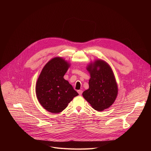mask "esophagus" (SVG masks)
Returning a JSON list of instances; mask_svg holds the SVG:
<instances>
[{
    "label": "esophagus",
    "mask_w": 151,
    "mask_h": 151,
    "mask_svg": "<svg viewBox=\"0 0 151 151\" xmlns=\"http://www.w3.org/2000/svg\"><path fill=\"white\" fill-rule=\"evenodd\" d=\"M78 93H79V95H81V94H82V93H83V91L80 90H78Z\"/></svg>",
    "instance_id": "34e87169"
}]
</instances>
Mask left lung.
I'll return each mask as SVG.
<instances>
[{
  "mask_svg": "<svg viewBox=\"0 0 151 151\" xmlns=\"http://www.w3.org/2000/svg\"><path fill=\"white\" fill-rule=\"evenodd\" d=\"M90 73L89 88L82 96L97 111L108 108L115 101L118 86L110 66L103 60H97L87 68Z\"/></svg>",
  "mask_w": 151,
  "mask_h": 151,
  "instance_id": "1",
  "label": "left lung"
}]
</instances>
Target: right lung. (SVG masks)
Listing matches in <instances>:
<instances>
[{
	"instance_id": "right-lung-1",
	"label": "right lung",
	"mask_w": 151,
	"mask_h": 151,
	"mask_svg": "<svg viewBox=\"0 0 151 151\" xmlns=\"http://www.w3.org/2000/svg\"><path fill=\"white\" fill-rule=\"evenodd\" d=\"M69 66V63L63 58L55 57L45 64L37 79V99L42 106L50 112H61L78 95L63 78Z\"/></svg>"
}]
</instances>
